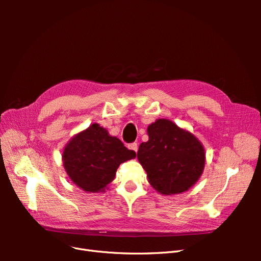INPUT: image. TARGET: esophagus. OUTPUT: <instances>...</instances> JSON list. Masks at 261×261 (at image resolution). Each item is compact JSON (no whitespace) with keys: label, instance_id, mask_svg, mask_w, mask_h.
Here are the masks:
<instances>
[{"label":"esophagus","instance_id":"obj_1","mask_svg":"<svg viewBox=\"0 0 261 261\" xmlns=\"http://www.w3.org/2000/svg\"><path fill=\"white\" fill-rule=\"evenodd\" d=\"M128 149H130V150H133V151H137L138 150V145H137V143H132V144H129L128 145Z\"/></svg>","mask_w":261,"mask_h":261}]
</instances>
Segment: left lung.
I'll use <instances>...</instances> for the list:
<instances>
[{
  "label": "left lung",
  "mask_w": 261,
  "mask_h": 261,
  "mask_svg": "<svg viewBox=\"0 0 261 261\" xmlns=\"http://www.w3.org/2000/svg\"><path fill=\"white\" fill-rule=\"evenodd\" d=\"M149 140L137 152L150 185L163 195L188 191L202 174L206 154L191 132L159 118L147 128Z\"/></svg>",
  "instance_id": "left-lung-1"
}]
</instances>
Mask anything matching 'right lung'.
<instances>
[{"label":"right lung","mask_w":261,"mask_h":261,"mask_svg":"<svg viewBox=\"0 0 261 261\" xmlns=\"http://www.w3.org/2000/svg\"><path fill=\"white\" fill-rule=\"evenodd\" d=\"M135 156V151L93 123L68 141L62 159L68 177L76 186L87 193H99L105 192L114 179L120 164Z\"/></svg>","instance_id":"add662e5"}]
</instances>
